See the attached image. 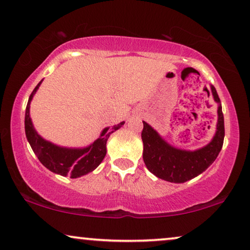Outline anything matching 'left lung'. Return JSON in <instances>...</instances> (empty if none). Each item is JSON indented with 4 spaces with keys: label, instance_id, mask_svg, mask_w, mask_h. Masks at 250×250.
Instances as JSON below:
<instances>
[{
    "label": "left lung",
    "instance_id": "8db88e82",
    "mask_svg": "<svg viewBox=\"0 0 250 250\" xmlns=\"http://www.w3.org/2000/svg\"><path fill=\"white\" fill-rule=\"evenodd\" d=\"M210 89L214 101L219 103V119L215 136L213 137L212 142L203 148L194 152L174 148L162 139L152 126L143 121V159L147 168L157 178L174 184H182L203 173L216 160L223 146L224 118L219 95L213 86H210Z\"/></svg>",
    "mask_w": 250,
    "mask_h": 250
}]
</instances>
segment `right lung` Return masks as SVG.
<instances>
[{
  "label": "right lung",
  "instance_id": "obj_1",
  "mask_svg": "<svg viewBox=\"0 0 250 250\" xmlns=\"http://www.w3.org/2000/svg\"><path fill=\"white\" fill-rule=\"evenodd\" d=\"M42 82L35 87L30 94L24 115V131L27 140L29 142L34 153L36 154L41 163L54 173L61 175H70V178H79L94 171L106 155V142L108 137L115 130L120 129L125 122L113 125L110 131L105 128L102 131L100 138H97L90 146L85 148H64L59 147L42 138L34 129L33 122L29 117L30 101L36 93Z\"/></svg>",
  "mask_w": 250,
  "mask_h": 250
}]
</instances>
